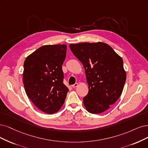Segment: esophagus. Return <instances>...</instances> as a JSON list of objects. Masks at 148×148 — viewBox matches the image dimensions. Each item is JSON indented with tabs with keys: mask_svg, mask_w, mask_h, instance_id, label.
Returning <instances> with one entry per match:
<instances>
[{
	"mask_svg": "<svg viewBox=\"0 0 148 148\" xmlns=\"http://www.w3.org/2000/svg\"><path fill=\"white\" fill-rule=\"evenodd\" d=\"M78 84L77 83H75V84H74V85H72V87L73 88H76V87H77V86H78Z\"/></svg>",
	"mask_w": 148,
	"mask_h": 148,
	"instance_id": "obj_1",
	"label": "esophagus"
}]
</instances>
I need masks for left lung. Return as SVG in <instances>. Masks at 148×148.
<instances>
[{
  "label": "left lung",
  "mask_w": 148,
  "mask_h": 148,
  "mask_svg": "<svg viewBox=\"0 0 148 148\" xmlns=\"http://www.w3.org/2000/svg\"><path fill=\"white\" fill-rule=\"evenodd\" d=\"M69 47L85 68L89 88L84 97L86 110L91 113L107 110L121 96L126 80L122 58L102 42L70 45Z\"/></svg>",
  "instance_id": "obj_1"
}]
</instances>
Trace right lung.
I'll return each instance as SVG.
<instances>
[{
    "instance_id": "right-lung-1",
    "label": "right lung",
    "mask_w": 148,
    "mask_h": 148,
    "mask_svg": "<svg viewBox=\"0 0 148 148\" xmlns=\"http://www.w3.org/2000/svg\"><path fill=\"white\" fill-rule=\"evenodd\" d=\"M66 47V45L41 46L24 63L26 94L36 107L48 114L60 110L69 90L63 84L62 70Z\"/></svg>"
}]
</instances>
